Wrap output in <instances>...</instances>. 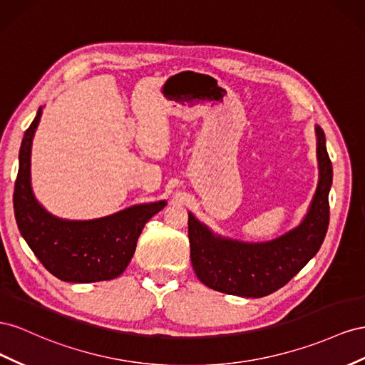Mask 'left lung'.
Listing matches in <instances>:
<instances>
[{
	"label": "left lung",
	"mask_w": 365,
	"mask_h": 365,
	"mask_svg": "<svg viewBox=\"0 0 365 365\" xmlns=\"http://www.w3.org/2000/svg\"><path fill=\"white\" fill-rule=\"evenodd\" d=\"M317 130L319 182L309 211L292 231L264 243H246L215 235L188 212L191 263L202 283L218 292L259 298L287 284L324 242L329 227L331 162L324 131Z\"/></svg>",
	"instance_id": "left-lung-1"
}]
</instances>
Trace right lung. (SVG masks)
<instances>
[{"mask_svg": "<svg viewBox=\"0 0 365 365\" xmlns=\"http://www.w3.org/2000/svg\"><path fill=\"white\" fill-rule=\"evenodd\" d=\"M43 108L26 130L19 148L14 210L29 247L51 275L68 283H95L119 277L136 251L138 238L150 218L166 202L143 203L95 220H62L47 212L30 185V153Z\"/></svg>", "mask_w": 365, "mask_h": 365, "instance_id": "obj_1", "label": "right lung"}]
</instances>
